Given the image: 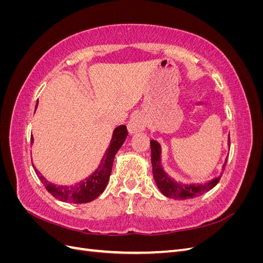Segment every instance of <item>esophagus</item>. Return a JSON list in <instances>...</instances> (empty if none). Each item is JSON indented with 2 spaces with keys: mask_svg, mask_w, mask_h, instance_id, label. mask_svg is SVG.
Masks as SVG:
<instances>
[{
  "mask_svg": "<svg viewBox=\"0 0 263 263\" xmlns=\"http://www.w3.org/2000/svg\"><path fill=\"white\" fill-rule=\"evenodd\" d=\"M146 117L142 113H136L127 125V129L130 135L136 134L138 132H144L146 129Z\"/></svg>",
  "mask_w": 263,
  "mask_h": 263,
  "instance_id": "34e87169",
  "label": "esophagus"
}]
</instances>
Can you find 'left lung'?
Instances as JSON below:
<instances>
[{"label":"left lung","instance_id":"1","mask_svg":"<svg viewBox=\"0 0 263 263\" xmlns=\"http://www.w3.org/2000/svg\"><path fill=\"white\" fill-rule=\"evenodd\" d=\"M228 146H230L228 136ZM151 147V164H153V174L156 181V184L160 192L169 198L173 200H189L196 196H200L206 192H209L215 185L217 184L222 174V170L225 169L227 158L221 165V172L213 179L202 183H183L174 180L168 172H165L161 164V145L155 139L150 140Z\"/></svg>","mask_w":263,"mask_h":263}]
</instances>
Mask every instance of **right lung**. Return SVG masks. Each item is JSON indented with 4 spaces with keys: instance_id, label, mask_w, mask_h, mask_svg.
<instances>
[{
    "instance_id": "right-lung-1",
    "label": "right lung",
    "mask_w": 263,
    "mask_h": 263,
    "mask_svg": "<svg viewBox=\"0 0 263 263\" xmlns=\"http://www.w3.org/2000/svg\"><path fill=\"white\" fill-rule=\"evenodd\" d=\"M38 106V101L35 107ZM127 128L125 125H121L116 127L112 135V139L108 145V148L106 149L104 156L101 159L100 164L98 168L93 171L91 176L85 178L84 180H81L80 182L74 183L72 185H58L51 183L50 181L47 180L43 174L39 172L35 168V172L39 180L42 181L47 191L57 200L66 203H89L92 202L95 198L99 197L107 185L110 172H112V166L115 155L117 151L121 149L123 144L127 138ZM31 144L34 142V137L31 136L30 138ZM33 166H35L33 164Z\"/></svg>"
}]
</instances>
